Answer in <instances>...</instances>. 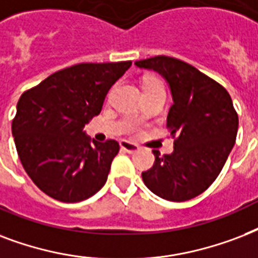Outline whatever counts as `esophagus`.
Listing matches in <instances>:
<instances>
[{
  "label": "esophagus",
  "mask_w": 258,
  "mask_h": 258,
  "mask_svg": "<svg viewBox=\"0 0 258 258\" xmlns=\"http://www.w3.org/2000/svg\"><path fill=\"white\" fill-rule=\"evenodd\" d=\"M119 147H121V149H122V151L127 152V153H135V152L140 151L139 145H136V144H133V143H129V141H126V140L119 141Z\"/></svg>",
  "instance_id": "34e87169"
}]
</instances>
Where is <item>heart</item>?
I'll return each mask as SVG.
<instances>
[{"instance_id":"heart-1","label":"heart","mask_w":258,"mask_h":258,"mask_svg":"<svg viewBox=\"0 0 258 258\" xmlns=\"http://www.w3.org/2000/svg\"><path fill=\"white\" fill-rule=\"evenodd\" d=\"M151 91H164L161 82L156 78H147L144 81V93H151Z\"/></svg>"}]
</instances>
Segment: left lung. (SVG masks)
Instances as JSON below:
<instances>
[{"label": "left lung", "instance_id": "obj_1", "mask_svg": "<svg viewBox=\"0 0 258 258\" xmlns=\"http://www.w3.org/2000/svg\"><path fill=\"white\" fill-rule=\"evenodd\" d=\"M167 82L173 105L167 125L176 136L171 155L153 151L155 164L143 180L157 197L184 202L209 188L222 171L234 147L238 115L222 86L188 63L155 56L135 63Z\"/></svg>", "mask_w": 258, "mask_h": 258}]
</instances>
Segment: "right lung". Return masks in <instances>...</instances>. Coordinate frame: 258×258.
I'll return each instance as SVG.
<instances>
[{"label":"right lung","instance_id":"right-lung-1","mask_svg":"<svg viewBox=\"0 0 258 258\" xmlns=\"http://www.w3.org/2000/svg\"><path fill=\"white\" fill-rule=\"evenodd\" d=\"M131 66H73L20 97L12 123L16 149L28 176L48 197L75 203L105 185L119 145L114 140L91 143L83 129Z\"/></svg>","mask_w":258,"mask_h":258}]
</instances>
